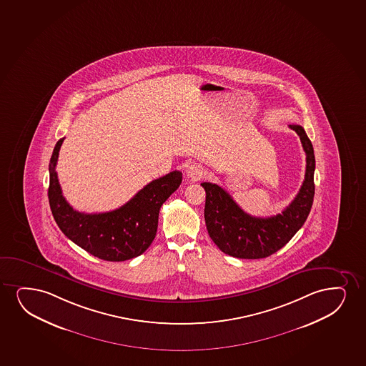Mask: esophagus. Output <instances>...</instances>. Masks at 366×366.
Masks as SVG:
<instances>
[{
    "mask_svg": "<svg viewBox=\"0 0 366 366\" xmlns=\"http://www.w3.org/2000/svg\"><path fill=\"white\" fill-rule=\"evenodd\" d=\"M204 168L199 164H190L187 168V176L192 179H200V177L203 176Z\"/></svg>",
    "mask_w": 366,
    "mask_h": 366,
    "instance_id": "esophagus-1",
    "label": "esophagus"
}]
</instances>
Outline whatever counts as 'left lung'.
<instances>
[{
  "label": "left lung",
  "instance_id": "1",
  "mask_svg": "<svg viewBox=\"0 0 366 366\" xmlns=\"http://www.w3.org/2000/svg\"><path fill=\"white\" fill-rule=\"evenodd\" d=\"M290 127L301 139L307 164L301 189L282 214L269 218L251 217L222 187L202 183L207 193L204 218L208 234L224 254L237 259L267 257L282 249L308 218L315 198V151L302 126Z\"/></svg>",
  "mask_w": 366,
  "mask_h": 366
}]
</instances>
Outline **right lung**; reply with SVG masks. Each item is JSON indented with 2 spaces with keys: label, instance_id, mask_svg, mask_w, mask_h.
<instances>
[{
  "label": "right lung",
  "instance_id": "add662e5",
  "mask_svg": "<svg viewBox=\"0 0 366 366\" xmlns=\"http://www.w3.org/2000/svg\"><path fill=\"white\" fill-rule=\"evenodd\" d=\"M64 139L56 142L49 162L48 198L51 214L68 239L105 261H126L144 254L152 244L162 204L182 183L173 171L148 183L132 199L107 213L85 214L70 207L61 193L56 166Z\"/></svg>",
  "mask_w": 366,
  "mask_h": 366
}]
</instances>
